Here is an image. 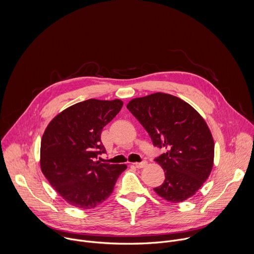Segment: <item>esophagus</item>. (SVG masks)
<instances>
[{
	"mask_svg": "<svg viewBox=\"0 0 254 254\" xmlns=\"http://www.w3.org/2000/svg\"><path fill=\"white\" fill-rule=\"evenodd\" d=\"M136 168H138V169H141V168H144L147 166V162L146 161H142V162H140V163H134L133 164Z\"/></svg>",
	"mask_w": 254,
	"mask_h": 254,
	"instance_id": "1",
	"label": "esophagus"
}]
</instances>
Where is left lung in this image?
Listing matches in <instances>:
<instances>
[{"instance_id": "obj_1", "label": "left lung", "mask_w": 254, "mask_h": 254, "mask_svg": "<svg viewBox=\"0 0 254 254\" xmlns=\"http://www.w3.org/2000/svg\"><path fill=\"white\" fill-rule=\"evenodd\" d=\"M127 107L155 146L167 150L155 160L166 179L154 191L171 203L194 196L214 164V139L201 115L186 101L164 92L133 98Z\"/></svg>"}]
</instances>
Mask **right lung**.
<instances>
[{
	"label": "right lung",
	"instance_id": "1",
	"mask_svg": "<svg viewBox=\"0 0 254 254\" xmlns=\"http://www.w3.org/2000/svg\"><path fill=\"white\" fill-rule=\"evenodd\" d=\"M121 99H88L59 113L47 126L40 148V167L54 190L70 205L87 210L114 191L126 164L95 161L105 153L102 128L122 110Z\"/></svg>",
	"mask_w": 254,
	"mask_h": 254
}]
</instances>
